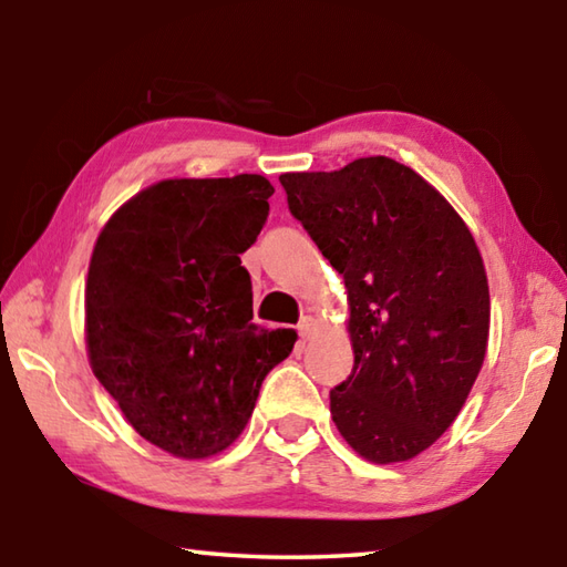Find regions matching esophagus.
<instances>
[{
    "mask_svg": "<svg viewBox=\"0 0 567 567\" xmlns=\"http://www.w3.org/2000/svg\"><path fill=\"white\" fill-rule=\"evenodd\" d=\"M315 330H318V320L310 318V315H307V318H302L300 324H297V332H300L302 340H310Z\"/></svg>",
    "mask_w": 567,
    "mask_h": 567,
    "instance_id": "obj_1",
    "label": "esophagus"
}]
</instances>
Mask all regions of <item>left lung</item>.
Instances as JSON below:
<instances>
[{"label": "left lung", "mask_w": 567, "mask_h": 567, "mask_svg": "<svg viewBox=\"0 0 567 567\" xmlns=\"http://www.w3.org/2000/svg\"><path fill=\"white\" fill-rule=\"evenodd\" d=\"M280 182L348 290L354 364L330 390L332 422L370 463L417 457L455 422L487 352L475 237L427 179L382 155Z\"/></svg>", "instance_id": "8db88e82"}]
</instances>
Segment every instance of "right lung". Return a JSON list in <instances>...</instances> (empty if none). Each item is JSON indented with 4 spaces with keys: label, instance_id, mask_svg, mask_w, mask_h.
Masks as SVG:
<instances>
[{
    "label": "right lung",
    "instance_id": "right-lung-1",
    "mask_svg": "<svg viewBox=\"0 0 567 567\" xmlns=\"http://www.w3.org/2000/svg\"><path fill=\"white\" fill-rule=\"evenodd\" d=\"M272 192L262 175L162 179L130 197L94 243L90 368L124 420L179 460L213 457L243 435L265 375L297 340L252 322L239 260Z\"/></svg>",
    "mask_w": 567,
    "mask_h": 567
}]
</instances>
